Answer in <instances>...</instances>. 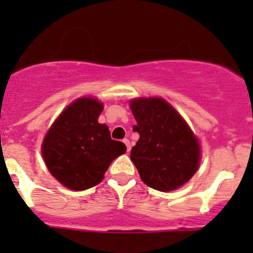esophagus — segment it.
<instances>
[{
  "label": "esophagus",
  "mask_w": 253,
  "mask_h": 253,
  "mask_svg": "<svg viewBox=\"0 0 253 253\" xmlns=\"http://www.w3.org/2000/svg\"><path fill=\"white\" fill-rule=\"evenodd\" d=\"M123 142L125 143V146H126V151H130V140L128 139V138H125L124 140H123Z\"/></svg>",
  "instance_id": "1"
}]
</instances>
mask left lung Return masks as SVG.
<instances>
[{
	"mask_svg": "<svg viewBox=\"0 0 253 253\" xmlns=\"http://www.w3.org/2000/svg\"><path fill=\"white\" fill-rule=\"evenodd\" d=\"M139 134L130 160L147 186L172 191L186 184L198 171L200 144L182 116L161 97L130 101Z\"/></svg>",
	"mask_w": 253,
	"mask_h": 253,
	"instance_id": "left-lung-1",
	"label": "left lung"
}]
</instances>
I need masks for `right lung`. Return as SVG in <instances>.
Here are the masks:
<instances>
[{
	"mask_svg": "<svg viewBox=\"0 0 253 253\" xmlns=\"http://www.w3.org/2000/svg\"><path fill=\"white\" fill-rule=\"evenodd\" d=\"M104 105L81 97L66 107L51 124L42 144L44 162L63 186L81 191L100 184L110 163L126 152L113 140L107 125L97 122Z\"/></svg>",
	"mask_w": 253,
	"mask_h": 253,
	"instance_id": "obj_1",
	"label": "right lung"
}]
</instances>
